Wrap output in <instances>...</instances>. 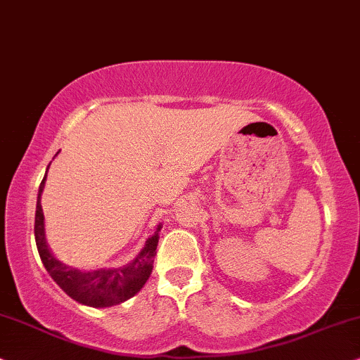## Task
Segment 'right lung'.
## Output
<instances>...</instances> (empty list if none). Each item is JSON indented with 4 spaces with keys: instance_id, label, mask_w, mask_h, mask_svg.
<instances>
[{
    "instance_id": "obj_1",
    "label": "right lung",
    "mask_w": 360,
    "mask_h": 360,
    "mask_svg": "<svg viewBox=\"0 0 360 360\" xmlns=\"http://www.w3.org/2000/svg\"><path fill=\"white\" fill-rule=\"evenodd\" d=\"M59 155V153H57ZM49 169V167H47ZM47 171L39 186L36 204L34 237L37 252L52 280L77 303L92 308H110L130 300L140 291L153 271L156 247L160 240L162 224H158L156 232L148 238L145 247L130 263L117 268H98V270H79L57 260L46 240L44 212H42L41 195L46 186Z\"/></svg>"
}]
</instances>
